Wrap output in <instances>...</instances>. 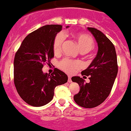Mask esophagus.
Here are the masks:
<instances>
[{
    "label": "esophagus",
    "instance_id": "34e87169",
    "mask_svg": "<svg viewBox=\"0 0 131 131\" xmlns=\"http://www.w3.org/2000/svg\"><path fill=\"white\" fill-rule=\"evenodd\" d=\"M72 82V80H71V76H69V77H68V82H69V83H70V82Z\"/></svg>",
    "mask_w": 131,
    "mask_h": 131
}]
</instances>
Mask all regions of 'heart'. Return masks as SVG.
Returning a JSON list of instances; mask_svg holds the SVG:
<instances>
[{
	"mask_svg": "<svg viewBox=\"0 0 131 131\" xmlns=\"http://www.w3.org/2000/svg\"><path fill=\"white\" fill-rule=\"evenodd\" d=\"M74 38L77 42L81 52L86 53L93 50L94 47V40L89 35L83 33H78L74 35ZM65 40V35L63 32H59L55 36L52 42V50L54 54L60 52L62 45ZM80 62L69 59H64L59 62L60 69L69 73H72L76 69L80 67Z\"/></svg>",
	"mask_w": 131,
	"mask_h": 131,
	"instance_id": "b5f03b06",
	"label": "heart"
}]
</instances>
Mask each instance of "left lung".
<instances>
[{"mask_svg":"<svg viewBox=\"0 0 131 131\" xmlns=\"http://www.w3.org/2000/svg\"><path fill=\"white\" fill-rule=\"evenodd\" d=\"M98 43V52L89 67L82 71V76L89 77V83L79 77L72 81L77 82L80 91L74 96L75 103L86 108L96 107L108 96L118 72L116 50L114 45L104 34L96 28L88 27Z\"/></svg>","mask_w":131,"mask_h":131,"instance_id":"obj_1","label":"left lung"}]
</instances>
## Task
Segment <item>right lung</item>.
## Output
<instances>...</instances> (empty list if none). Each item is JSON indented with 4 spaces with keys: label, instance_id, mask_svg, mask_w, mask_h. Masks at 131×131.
<instances>
[{
    "label": "right lung",
    "instance_id": "obj_1",
    "mask_svg": "<svg viewBox=\"0 0 131 131\" xmlns=\"http://www.w3.org/2000/svg\"><path fill=\"white\" fill-rule=\"evenodd\" d=\"M62 27L60 25H45L32 32L15 54L14 83L19 96L29 105H47L52 99L56 86L67 82V75L58 69L54 68L50 74L42 71L45 64L51 63L52 42Z\"/></svg>",
    "mask_w": 131,
    "mask_h": 131
}]
</instances>
